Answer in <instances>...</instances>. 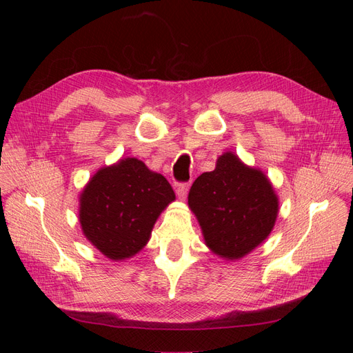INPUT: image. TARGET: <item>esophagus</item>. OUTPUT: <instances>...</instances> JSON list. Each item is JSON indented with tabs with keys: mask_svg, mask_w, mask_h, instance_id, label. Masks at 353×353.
<instances>
[{
	"mask_svg": "<svg viewBox=\"0 0 353 353\" xmlns=\"http://www.w3.org/2000/svg\"><path fill=\"white\" fill-rule=\"evenodd\" d=\"M175 191H176V194H178V197L181 199V200H185V197H187V193H188V188H190V184H187V183H179V184H175Z\"/></svg>",
	"mask_w": 353,
	"mask_h": 353,
	"instance_id": "1",
	"label": "esophagus"
}]
</instances>
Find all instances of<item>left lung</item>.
<instances>
[{
	"label": "left lung",
	"instance_id": "1",
	"mask_svg": "<svg viewBox=\"0 0 353 353\" xmlns=\"http://www.w3.org/2000/svg\"><path fill=\"white\" fill-rule=\"evenodd\" d=\"M208 248L227 261L241 259L270 236L279 197L262 170L223 153L212 172L201 174L188 193Z\"/></svg>",
	"mask_w": 353,
	"mask_h": 353
}]
</instances>
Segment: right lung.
I'll list each match as a JSON object with an SVG mask.
<instances>
[{
	"label": "right lung",
	"mask_w": 353,
	"mask_h": 353,
	"mask_svg": "<svg viewBox=\"0 0 353 353\" xmlns=\"http://www.w3.org/2000/svg\"><path fill=\"white\" fill-rule=\"evenodd\" d=\"M172 187L163 175L135 157L101 168L79 197L83 236L112 261L132 258L150 239L154 222L170 201Z\"/></svg>",
	"instance_id": "right-lung-1"
}]
</instances>
